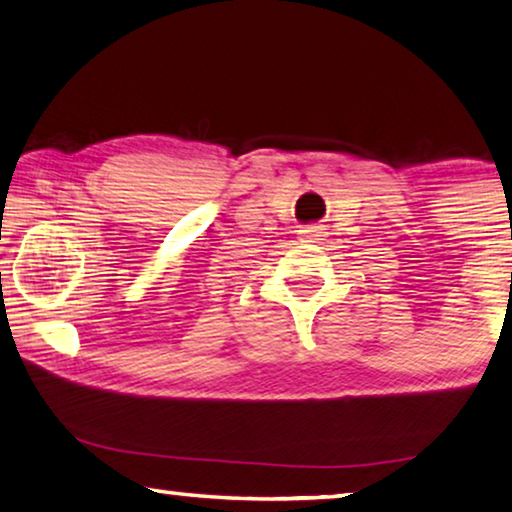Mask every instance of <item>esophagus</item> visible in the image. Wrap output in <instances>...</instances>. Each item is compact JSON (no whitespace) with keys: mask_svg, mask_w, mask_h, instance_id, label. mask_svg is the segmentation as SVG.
Returning a JSON list of instances; mask_svg holds the SVG:
<instances>
[{"mask_svg":"<svg viewBox=\"0 0 512 512\" xmlns=\"http://www.w3.org/2000/svg\"><path fill=\"white\" fill-rule=\"evenodd\" d=\"M301 236H303V239H308V241L315 243V241H319L324 236V227L322 225H308V227H305V230H301Z\"/></svg>","mask_w":512,"mask_h":512,"instance_id":"34e87169","label":"esophagus"}]
</instances>
